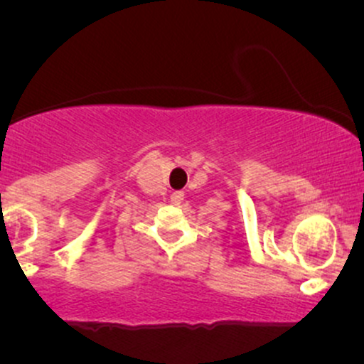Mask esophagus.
Returning <instances> with one entry per match:
<instances>
[{
  "mask_svg": "<svg viewBox=\"0 0 364 364\" xmlns=\"http://www.w3.org/2000/svg\"><path fill=\"white\" fill-rule=\"evenodd\" d=\"M183 200H185V193H183V191H173V193H171V202H173L174 205H179Z\"/></svg>",
  "mask_w": 364,
  "mask_h": 364,
  "instance_id": "34e87169",
  "label": "esophagus"
}]
</instances>
